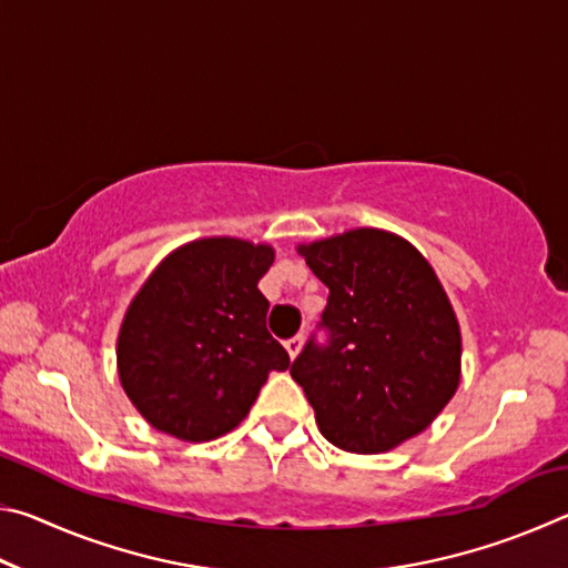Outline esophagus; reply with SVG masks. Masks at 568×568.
Listing matches in <instances>:
<instances>
[{
  "label": "esophagus",
  "mask_w": 568,
  "mask_h": 568,
  "mask_svg": "<svg viewBox=\"0 0 568 568\" xmlns=\"http://www.w3.org/2000/svg\"><path fill=\"white\" fill-rule=\"evenodd\" d=\"M301 348H303V335H293V338L285 341V351L291 358H295V355L301 353Z\"/></svg>",
  "instance_id": "esophagus-1"
}]
</instances>
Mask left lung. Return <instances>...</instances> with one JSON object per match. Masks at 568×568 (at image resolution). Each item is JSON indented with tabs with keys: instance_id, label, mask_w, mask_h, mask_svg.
Masks as SVG:
<instances>
[{
	"instance_id": "1",
	"label": "left lung",
	"mask_w": 568,
	"mask_h": 568,
	"mask_svg": "<svg viewBox=\"0 0 568 568\" xmlns=\"http://www.w3.org/2000/svg\"><path fill=\"white\" fill-rule=\"evenodd\" d=\"M297 253L331 295L315 338L291 365L321 434L351 454H383L426 430L460 381V328L434 267L408 240L358 227Z\"/></svg>"
}]
</instances>
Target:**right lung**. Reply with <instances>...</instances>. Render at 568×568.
Returning a JSON list of instances; mask_svg holds the SVG:
<instances>
[{
	"label": "right lung",
	"instance_id": "obj_1",
	"mask_svg": "<svg viewBox=\"0 0 568 568\" xmlns=\"http://www.w3.org/2000/svg\"><path fill=\"white\" fill-rule=\"evenodd\" d=\"M271 245L203 237L162 261L124 313L118 373L152 428L190 444L233 430L291 358L265 328Z\"/></svg>",
	"mask_w": 568,
	"mask_h": 568
}]
</instances>
